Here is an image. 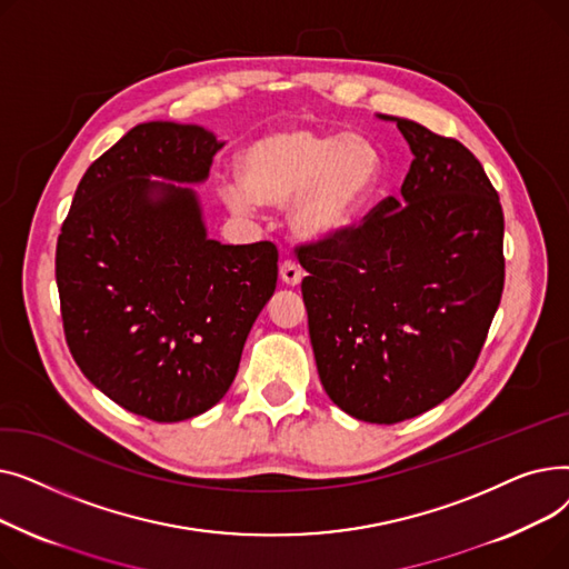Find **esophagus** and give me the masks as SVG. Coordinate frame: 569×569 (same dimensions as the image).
<instances>
[{"instance_id": "esophagus-1", "label": "esophagus", "mask_w": 569, "mask_h": 569, "mask_svg": "<svg viewBox=\"0 0 569 569\" xmlns=\"http://www.w3.org/2000/svg\"><path fill=\"white\" fill-rule=\"evenodd\" d=\"M279 274H281V281L286 283V286H297L302 281V267L297 264L295 260H283L281 262V267H279Z\"/></svg>"}]
</instances>
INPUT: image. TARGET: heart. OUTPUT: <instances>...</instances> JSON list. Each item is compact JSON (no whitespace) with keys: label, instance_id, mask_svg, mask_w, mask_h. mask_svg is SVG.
<instances>
[{"label":"heart","instance_id":"heart-1","mask_svg":"<svg viewBox=\"0 0 569 569\" xmlns=\"http://www.w3.org/2000/svg\"><path fill=\"white\" fill-rule=\"evenodd\" d=\"M239 182L223 187L234 212H253L258 202L290 204V228L302 239L346 232L371 198L382 161L365 136H343L288 127L249 144L237 161Z\"/></svg>","mask_w":569,"mask_h":569}]
</instances>
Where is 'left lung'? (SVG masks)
Wrapping results in <instances>:
<instances>
[{"instance_id":"8db88e82","label":"left lung","mask_w":569,"mask_h":569,"mask_svg":"<svg viewBox=\"0 0 569 569\" xmlns=\"http://www.w3.org/2000/svg\"><path fill=\"white\" fill-rule=\"evenodd\" d=\"M412 163L365 223L297 249L320 382L343 412L397 425L452 397L505 283L502 207L482 163L403 117Z\"/></svg>"}]
</instances>
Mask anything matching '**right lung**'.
<instances>
[{
    "label": "right lung",
    "instance_id": "obj_1",
    "mask_svg": "<svg viewBox=\"0 0 569 569\" xmlns=\"http://www.w3.org/2000/svg\"><path fill=\"white\" fill-rule=\"evenodd\" d=\"M198 124L133 127L82 174L54 277L76 365L122 408L182 422L223 399L274 295L272 242L207 237L198 193L223 147Z\"/></svg>",
    "mask_w": 569,
    "mask_h": 569
}]
</instances>
